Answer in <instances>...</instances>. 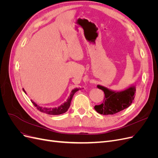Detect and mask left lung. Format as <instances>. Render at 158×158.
<instances>
[{"label":"left lung","instance_id":"1","mask_svg":"<svg viewBox=\"0 0 158 158\" xmlns=\"http://www.w3.org/2000/svg\"><path fill=\"white\" fill-rule=\"evenodd\" d=\"M98 88L105 94L104 100L102 104L95 106L94 109L101 114H113L120 112L131 106L135 97L136 88L131 86L122 92H113L102 85Z\"/></svg>","mask_w":158,"mask_h":158}]
</instances>
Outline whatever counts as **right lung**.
<instances>
[{"mask_svg":"<svg viewBox=\"0 0 158 158\" xmlns=\"http://www.w3.org/2000/svg\"><path fill=\"white\" fill-rule=\"evenodd\" d=\"M79 89L78 88H75L74 89L73 91L71 92V94L70 95V96L69 97L67 101H66L65 103H64L63 104H62L61 106H60L58 107H55V108H47V107H40L39 106H37V105L34 103L33 102H32V100H31L32 103L33 104V106L35 107H37V109L39 110L40 111L43 112V113H45L46 114H52V115H56V114H63L65 112H66L68 111L69 108L70 107V103H71V100L73 99V97L74 94L78 91ZM23 92H25V90L23 89Z\"/></svg>","mask_w":158,"mask_h":158,"instance_id":"1","label":"right lung"}]
</instances>
